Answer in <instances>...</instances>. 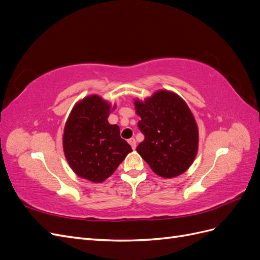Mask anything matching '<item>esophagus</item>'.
Masks as SVG:
<instances>
[{"instance_id": "1", "label": "esophagus", "mask_w": 260, "mask_h": 260, "mask_svg": "<svg viewBox=\"0 0 260 260\" xmlns=\"http://www.w3.org/2000/svg\"><path fill=\"white\" fill-rule=\"evenodd\" d=\"M128 143L131 145V147H132L133 149H136V147H137V142H136L135 139H133V138L129 139V140H128Z\"/></svg>"}]
</instances>
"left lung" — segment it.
Wrapping results in <instances>:
<instances>
[{
	"label": "left lung",
	"instance_id": "left-lung-1",
	"mask_svg": "<svg viewBox=\"0 0 260 260\" xmlns=\"http://www.w3.org/2000/svg\"><path fill=\"white\" fill-rule=\"evenodd\" d=\"M135 108L144 135L137 152L157 176L182 175L199 149V128L185 101L175 92L158 90L144 101L136 99Z\"/></svg>",
	"mask_w": 260,
	"mask_h": 260
}]
</instances>
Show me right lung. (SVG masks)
<instances>
[{"instance_id":"1","label":"right lung","mask_w":260,"mask_h":260,"mask_svg":"<svg viewBox=\"0 0 260 260\" xmlns=\"http://www.w3.org/2000/svg\"><path fill=\"white\" fill-rule=\"evenodd\" d=\"M116 108L98 94L80 100L65 123L62 148L70 168L82 179L100 183L111 177L132 152L120 129L107 118Z\"/></svg>"}]
</instances>
